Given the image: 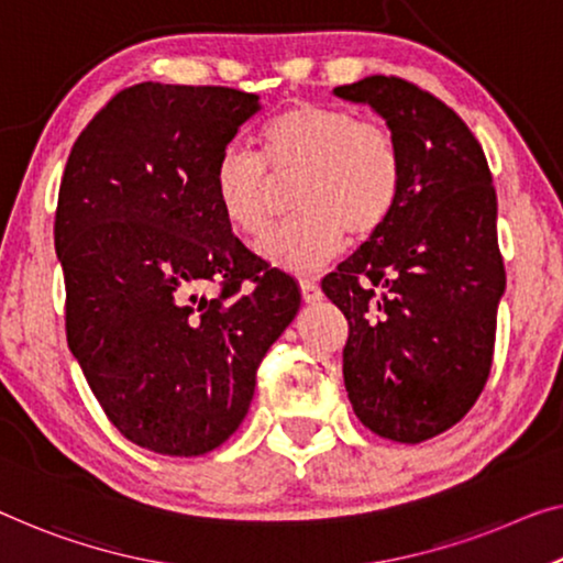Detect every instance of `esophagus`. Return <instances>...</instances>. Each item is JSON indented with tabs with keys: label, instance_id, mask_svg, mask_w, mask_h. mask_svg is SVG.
Returning <instances> with one entry per match:
<instances>
[{
	"label": "esophagus",
	"instance_id": "1",
	"mask_svg": "<svg viewBox=\"0 0 563 563\" xmlns=\"http://www.w3.org/2000/svg\"><path fill=\"white\" fill-rule=\"evenodd\" d=\"M300 296H303V303H318L323 298L321 285L316 280H300Z\"/></svg>",
	"mask_w": 563,
	"mask_h": 563
}]
</instances>
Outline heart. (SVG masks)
Returning <instances> with one entry per match:
<instances>
[{"mask_svg": "<svg viewBox=\"0 0 563 563\" xmlns=\"http://www.w3.org/2000/svg\"><path fill=\"white\" fill-rule=\"evenodd\" d=\"M298 176L292 207L303 212L265 240L263 255L310 273L389 220L401 191V156L387 129L354 111L298 103L263 129V156L242 141L220 151L212 172L217 207L234 232L260 240L273 224L275 181Z\"/></svg>", "mask_w": 563, "mask_h": 563, "instance_id": "obj_1", "label": "heart"}]
</instances>
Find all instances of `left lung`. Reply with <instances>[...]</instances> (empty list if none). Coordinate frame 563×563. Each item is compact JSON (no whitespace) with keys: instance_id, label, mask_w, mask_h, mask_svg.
Masks as SVG:
<instances>
[{"instance_id":"obj_1","label":"left lung","mask_w":563,"mask_h":563,"mask_svg":"<svg viewBox=\"0 0 563 563\" xmlns=\"http://www.w3.org/2000/svg\"><path fill=\"white\" fill-rule=\"evenodd\" d=\"M333 93L372 106L401 156L389 220L321 283L349 321L343 384L364 427L417 444L488 382L506 290L496 189L473 131L415 82L372 75Z\"/></svg>"}]
</instances>
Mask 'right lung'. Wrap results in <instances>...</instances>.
Returning <instances> with one entry per match:
<instances>
[{"label":"right lung","mask_w":563,"mask_h":563,"mask_svg":"<svg viewBox=\"0 0 563 563\" xmlns=\"http://www.w3.org/2000/svg\"><path fill=\"white\" fill-rule=\"evenodd\" d=\"M257 111L260 96L234 88L139 82L67 156V346L106 417L158 455H205L238 430L300 308L290 275L250 253L214 199L217 156Z\"/></svg>","instance_id":"add662e5"}]
</instances>
